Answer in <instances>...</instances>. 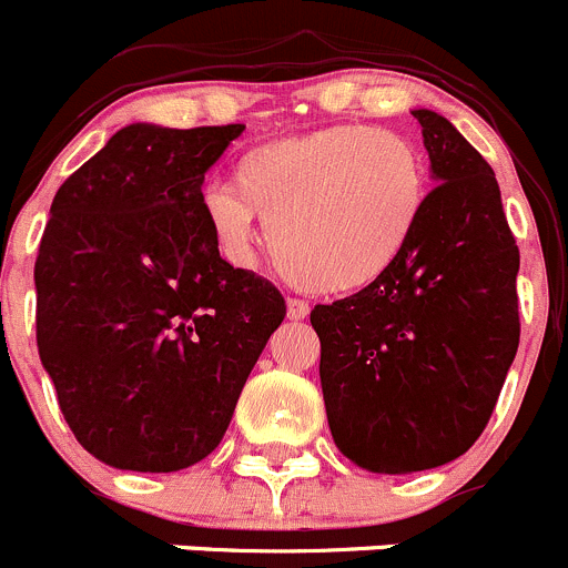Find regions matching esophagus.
<instances>
[{
    "label": "esophagus",
    "mask_w": 568,
    "mask_h": 568,
    "mask_svg": "<svg viewBox=\"0 0 568 568\" xmlns=\"http://www.w3.org/2000/svg\"><path fill=\"white\" fill-rule=\"evenodd\" d=\"M308 312H312V306L306 301H301V297H286V317L290 320L308 317Z\"/></svg>",
    "instance_id": "34e87169"
}]
</instances>
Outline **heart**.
Segmentation results:
<instances>
[{
  "label": "heart",
  "instance_id": "heart-1",
  "mask_svg": "<svg viewBox=\"0 0 568 568\" xmlns=\"http://www.w3.org/2000/svg\"><path fill=\"white\" fill-rule=\"evenodd\" d=\"M428 193V165L414 140L339 123L245 151L234 184L212 179L199 204L229 265H254L262 215L273 260L292 282L356 292L400 260Z\"/></svg>",
  "mask_w": 568,
  "mask_h": 568
}]
</instances>
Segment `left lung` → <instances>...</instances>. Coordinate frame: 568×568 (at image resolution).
I'll return each mask as SVG.
<instances>
[{"label": "left lung", "instance_id": "obj_1", "mask_svg": "<svg viewBox=\"0 0 568 568\" xmlns=\"http://www.w3.org/2000/svg\"><path fill=\"white\" fill-rule=\"evenodd\" d=\"M428 206L400 260L312 308L334 445L367 473L442 467L475 445L519 347V248L491 165L434 110H412Z\"/></svg>", "mask_w": 568, "mask_h": 568}]
</instances>
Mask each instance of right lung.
<instances>
[{
  "label": "right lung",
  "mask_w": 568,
  "mask_h": 568,
  "mask_svg": "<svg viewBox=\"0 0 568 568\" xmlns=\"http://www.w3.org/2000/svg\"><path fill=\"white\" fill-rule=\"evenodd\" d=\"M243 123H129L58 190L36 262L38 353L77 442L132 473L221 445L282 292L221 260L204 173Z\"/></svg>",
  "instance_id": "obj_1"
}]
</instances>
